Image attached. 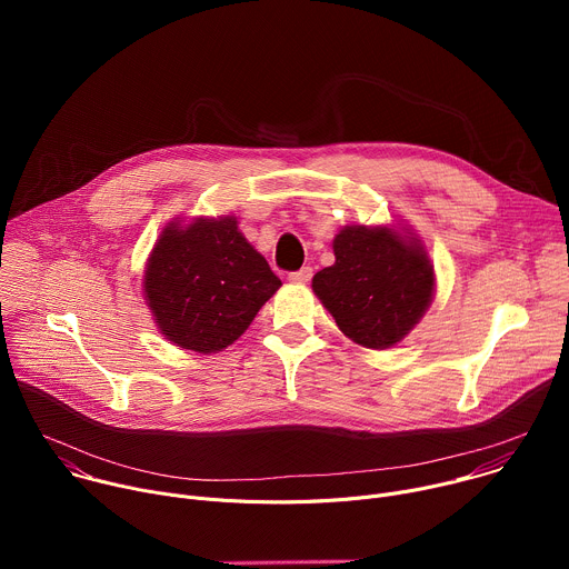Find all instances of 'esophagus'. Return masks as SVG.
Here are the masks:
<instances>
[{
	"instance_id": "esophagus-1",
	"label": "esophagus",
	"mask_w": 569,
	"mask_h": 569,
	"mask_svg": "<svg viewBox=\"0 0 569 569\" xmlns=\"http://www.w3.org/2000/svg\"><path fill=\"white\" fill-rule=\"evenodd\" d=\"M288 279L292 281V283H308L310 279H312V268H301V270H297V272H290L288 274Z\"/></svg>"
}]
</instances>
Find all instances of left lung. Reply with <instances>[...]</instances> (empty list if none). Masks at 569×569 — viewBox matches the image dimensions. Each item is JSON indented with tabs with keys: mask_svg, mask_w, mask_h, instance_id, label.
I'll return each instance as SVG.
<instances>
[{
	"mask_svg": "<svg viewBox=\"0 0 569 569\" xmlns=\"http://www.w3.org/2000/svg\"><path fill=\"white\" fill-rule=\"evenodd\" d=\"M396 224H347L333 238L336 263L312 277V292L340 331L365 349H391L421 321L435 297V266L421 238Z\"/></svg>",
	"mask_w": 569,
	"mask_h": 569,
	"instance_id": "1",
	"label": "left lung"
}]
</instances>
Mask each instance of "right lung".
I'll list each match as a JSON object with an SVG mask.
<instances>
[{
	"mask_svg": "<svg viewBox=\"0 0 569 569\" xmlns=\"http://www.w3.org/2000/svg\"><path fill=\"white\" fill-rule=\"evenodd\" d=\"M279 286L236 216L171 220L143 270V299L159 333L204 356L246 333Z\"/></svg>",
	"mask_w": 569,
	"mask_h": 569,
	"instance_id": "obj_1",
	"label": "right lung"
}]
</instances>
